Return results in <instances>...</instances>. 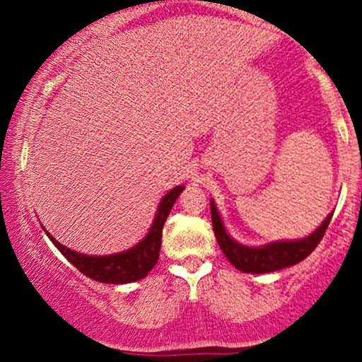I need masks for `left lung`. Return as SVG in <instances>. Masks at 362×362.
I'll list each match as a JSON object with an SVG mask.
<instances>
[{"instance_id":"left-lung-1","label":"left lung","mask_w":362,"mask_h":362,"mask_svg":"<svg viewBox=\"0 0 362 362\" xmlns=\"http://www.w3.org/2000/svg\"><path fill=\"white\" fill-rule=\"evenodd\" d=\"M334 214H328L317 230L310 236L301 240H293V242H272L264 245V247H247V245L238 243L226 233V228L221 221L218 209H216L214 201L211 199V219H213V228L216 240L226 259L235 265L238 271L248 274H265L281 271V269L291 267L298 262L305 260L318 243L322 242L328 224Z\"/></svg>"}]
</instances>
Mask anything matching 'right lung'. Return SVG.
<instances>
[{"label":"right lung","mask_w":362,"mask_h":362,"mask_svg":"<svg viewBox=\"0 0 362 362\" xmlns=\"http://www.w3.org/2000/svg\"><path fill=\"white\" fill-rule=\"evenodd\" d=\"M182 190H184V187L178 185L161 199L155 216V221H153L151 228H149L148 235L136 247L129 248L126 252L102 257L85 255V253L74 252L71 248L61 245L47 231L45 233L51 238V242L56 245L57 250L71 262L78 271L85 274L90 279L107 282V284H127V282L139 281L143 277H146L148 272L156 265L158 257H160L163 224L167 221L170 211H172V207L175 204Z\"/></svg>","instance_id":"add662e5"}]
</instances>
